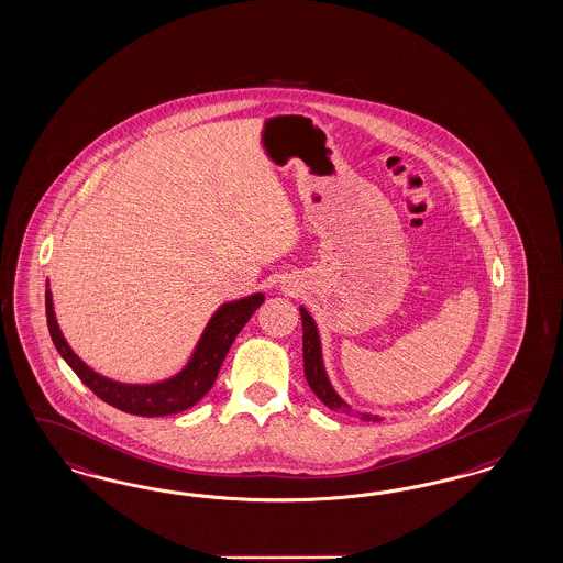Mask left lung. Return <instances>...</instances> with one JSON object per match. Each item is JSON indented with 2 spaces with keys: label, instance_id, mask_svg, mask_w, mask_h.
<instances>
[{
  "label": "left lung",
  "instance_id": "1",
  "mask_svg": "<svg viewBox=\"0 0 563 563\" xmlns=\"http://www.w3.org/2000/svg\"><path fill=\"white\" fill-rule=\"evenodd\" d=\"M301 311V324H303V372H306V380L310 385L311 390L316 393V397L332 409V411H341V413H350V416H357L364 422H380V416H372L366 411H353L351 406H347L339 393L330 385L327 369H324V360H322V345H320V334H318V327L310 316V311L306 308H299Z\"/></svg>",
  "mask_w": 563,
  "mask_h": 563
}]
</instances>
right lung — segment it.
<instances>
[{
    "label": "right lung",
    "mask_w": 563,
    "mask_h": 563,
    "mask_svg": "<svg viewBox=\"0 0 563 563\" xmlns=\"http://www.w3.org/2000/svg\"><path fill=\"white\" fill-rule=\"evenodd\" d=\"M264 303V292H253L250 297L229 301L213 311L208 327L203 330L199 343L195 345L194 353L187 366L168 380L154 383V385H124L110 380L89 368L70 345L62 336V330L54 313L52 291L45 289V313L52 341L66 364L75 369L78 378L98 395L101 401L110 404L112 408L122 409L126 413L155 418V416H170L183 409L194 408L195 404L212 388L222 366L227 353L231 350L236 334L247 324L253 311Z\"/></svg>",
    "instance_id": "right-lung-1"
}]
</instances>
